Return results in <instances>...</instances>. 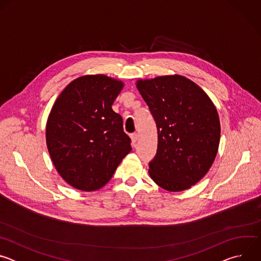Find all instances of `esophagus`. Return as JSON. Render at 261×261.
Returning a JSON list of instances; mask_svg holds the SVG:
<instances>
[{
	"mask_svg": "<svg viewBox=\"0 0 261 261\" xmlns=\"http://www.w3.org/2000/svg\"><path fill=\"white\" fill-rule=\"evenodd\" d=\"M130 137H131V141H132L133 144L138 140V134L137 133H133Z\"/></svg>",
	"mask_w": 261,
	"mask_h": 261,
	"instance_id": "obj_1",
	"label": "esophagus"
}]
</instances>
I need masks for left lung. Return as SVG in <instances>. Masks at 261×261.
Wrapping results in <instances>:
<instances>
[{
  "label": "left lung",
  "mask_w": 261,
  "mask_h": 261,
  "mask_svg": "<svg viewBox=\"0 0 261 261\" xmlns=\"http://www.w3.org/2000/svg\"><path fill=\"white\" fill-rule=\"evenodd\" d=\"M136 87L158 130L150 176L170 192L190 189L217 156L221 128L216 106L200 87L177 74L138 80Z\"/></svg>",
  "instance_id": "1"
}]
</instances>
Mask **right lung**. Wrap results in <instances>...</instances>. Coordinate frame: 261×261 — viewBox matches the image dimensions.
<instances>
[{
	"label": "right lung",
	"instance_id": "obj_1",
	"mask_svg": "<svg viewBox=\"0 0 261 261\" xmlns=\"http://www.w3.org/2000/svg\"><path fill=\"white\" fill-rule=\"evenodd\" d=\"M124 88L104 74L72 81L54 103L46 123V145L62 178L91 192L105 186L132 147L123 119L111 108Z\"/></svg>",
	"mask_w": 261,
	"mask_h": 261
}]
</instances>
